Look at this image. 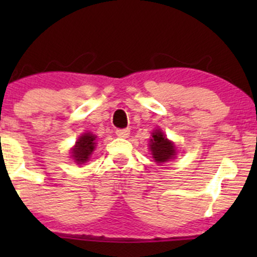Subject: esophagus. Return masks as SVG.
<instances>
[{
	"mask_svg": "<svg viewBox=\"0 0 257 257\" xmlns=\"http://www.w3.org/2000/svg\"><path fill=\"white\" fill-rule=\"evenodd\" d=\"M129 134H131L129 129H117L116 131V135L119 138H128Z\"/></svg>",
	"mask_w": 257,
	"mask_h": 257,
	"instance_id": "1",
	"label": "esophagus"
}]
</instances>
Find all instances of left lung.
Listing matches in <instances>:
<instances>
[{
  "mask_svg": "<svg viewBox=\"0 0 257 257\" xmlns=\"http://www.w3.org/2000/svg\"><path fill=\"white\" fill-rule=\"evenodd\" d=\"M150 151L157 163H166L176 156L175 145L173 141L168 140L161 129L153 131L152 139H150Z\"/></svg>",
  "mask_w": 257,
  "mask_h": 257,
  "instance_id": "obj_1",
  "label": "left lung"
}]
</instances>
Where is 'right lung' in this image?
Returning <instances> with one entry per match:
<instances>
[{
	"mask_svg": "<svg viewBox=\"0 0 257 257\" xmlns=\"http://www.w3.org/2000/svg\"><path fill=\"white\" fill-rule=\"evenodd\" d=\"M96 137L91 133H84L83 135L78 138L76 141V145L73 146L71 150L72 158L77 164H83L87 161H89L91 153H93L94 149H95Z\"/></svg>",
	"mask_w": 257,
	"mask_h": 257,
	"instance_id": "add662e5",
	"label": "right lung"
}]
</instances>
